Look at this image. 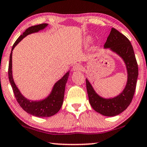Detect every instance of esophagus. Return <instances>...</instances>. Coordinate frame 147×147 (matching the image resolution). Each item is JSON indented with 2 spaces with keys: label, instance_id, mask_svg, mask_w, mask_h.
Masks as SVG:
<instances>
[{
  "label": "esophagus",
  "instance_id": "obj_1",
  "mask_svg": "<svg viewBox=\"0 0 147 147\" xmlns=\"http://www.w3.org/2000/svg\"><path fill=\"white\" fill-rule=\"evenodd\" d=\"M82 69V66L79 63H77V64L74 65L73 67V71H81Z\"/></svg>",
  "mask_w": 147,
  "mask_h": 147
}]
</instances>
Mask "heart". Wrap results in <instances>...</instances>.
<instances>
[{
	"label": "heart",
	"instance_id": "1",
	"mask_svg": "<svg viewBox=\"0 0 147 147\" xmlns=\"http://www.w3.org/2000/svg\"><path fill=\"white\" fill-rule=\"evenodd\" d=\"M92 40V37L90 36H87L84 38V43L86 45H88V44L90 43Z\"/></svg>",
	"mask_w": 147,
	"mask_h": 147
}]
</instances>
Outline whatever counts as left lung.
I'll use <instances>...</instances> for the list:
<instances>
[{"instance_id": "obj_1", "label": "left lung", "mask_w": 147, "mask_h": 147, "mask_svg": "<svg viewBox=\"0 0 147 147\" xmlns=\"http://www.w3.org/2000/svg\"><path fill=\"white\" fill-rule=\"evenodd\" d=\"M104 49H109L123 61L127 73V79L123 91L116 96L106 98L99 95L88 78L86 88L89 101L95 111L102 115H118L128 107L133 98L138 78V65L130 41L125 36L113 28L107 37Z\"/></svg>"}]
</instances>
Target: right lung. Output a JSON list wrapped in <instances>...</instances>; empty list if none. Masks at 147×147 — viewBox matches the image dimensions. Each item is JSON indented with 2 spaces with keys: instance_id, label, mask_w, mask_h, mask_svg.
I'll use <instances>...</instances> for the list:
<instances>
[{
  "instance_id": "right-lung-1",
  "label": "right lung",
  "mask_w": 147,
  "mask_h": 147,
  "mask_svg": "<svg viewBox=\"0 0 147 147\" xmlns=\"http://www.w3.org/2000/svg\"><path fill=\"white\" fill-rule=\"evenodd\" d=\"M48 26V24H41L29 27L19 36L12 46L8 65V78L17 101L25 111L38 117H49L53 116L61 109L64 97L65 85L69 76V71L65 73L62 78L55 83L51 92L45 98L40 100L28 99L21 93L14 81L12 75V51L17 44L26 36L43 30Z\"/></svg>"
}]
</instances>
